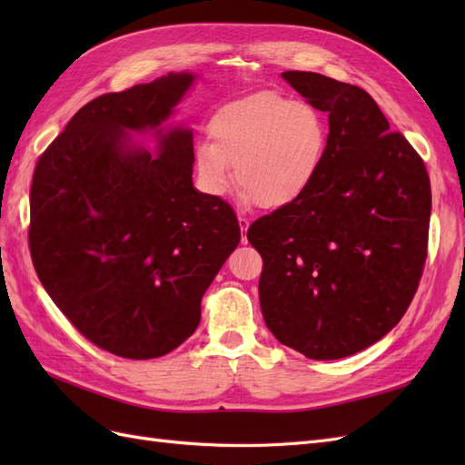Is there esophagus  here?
Instances as JSON below:
<instances>
[{"label":"esophagus","instance_id":"esophagus-1","mask_svg":"<svg viewBox=\"0 0 465 465\" xmlns=\"http://www.w3.org/2000/svg\"><path fill=\"white\" fill-rule=\"evenodd\" d=\"M238 224H241V231H242V244H246V242H248L246 231H248V227H250V221H248L246 217H238Z\"/></svg>","mask_w":465,"mask_h":465}]
</instances>
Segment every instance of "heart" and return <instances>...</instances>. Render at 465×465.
Instances as JSON below:
<instances>
[{
  "instance_id": "heart-1",
  "label": "heart",
  "mask_w": 465,
  "mask_h": 465,
  "mask_svg": "<svg viewBox=\"0 0 465 465\" xmlns=\"http://www.w3.org/2000/svg\"><path fill=\"white\" fill-rule=\"evenodd\" d=\"M211 139L193 147L198 186L223 198L236 184L262 209L302 200L326 161L330 124L322 112L277 91L223 104L209 120ZM235 171H232V166Z\"/></svg>"
}]
</instances>
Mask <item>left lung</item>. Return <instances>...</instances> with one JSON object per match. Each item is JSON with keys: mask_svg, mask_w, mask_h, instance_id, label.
<instances>
[{"mask_svg": "<svg viewBox=\"0 0 465 465\" xmlns=\"http://www.w3.org/2000/svg\"><path fill=\"white\" fill-rule=\"evenodd\" d=\"M326 112L330 145L302 200L252 223L263 258L265 326L314 361L371 347L405 314L427 258L425 163L361 87L312 72L281 74Z\"/></svg>", "mask_w": 465, "mask_h": 465, "instance_id": "8db88e82", "label": "left lung"}]
</instances>
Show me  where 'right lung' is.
Listing matches in <instances>:
<instances>
[{
  "instance_id": "obj_1",
  "label": "right lung",
  "mask_w": 465,
  "mask_h": 465,
  "mask_svg": "<svg viewBox=\"0 0 465 465\" xmlns=\"http://www.w3.org/2000/svg\"><path fill=\"white\" fill-rule=\"evenodd\" d=\"M198 75L94 98L42 153L31 186L35 270L67 320L124 359H157L200 326L241 242L232 207L193 188V132L171 124ZM151 136L155 151L134 135Z\"/></svg>"
}]
</instances>
